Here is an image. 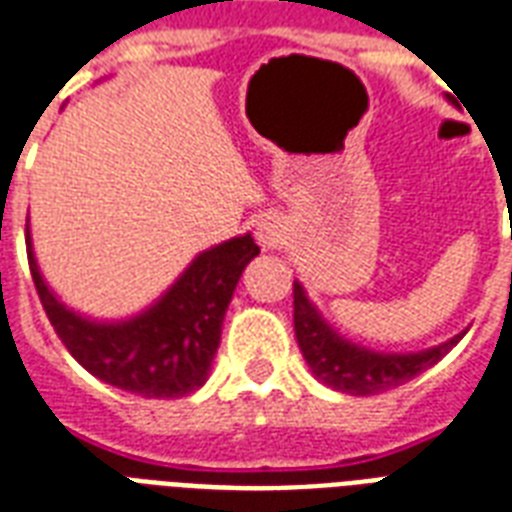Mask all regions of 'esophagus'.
<instances>
[{"label":"esophagus","instance_id":"obj_1","mask_svg":"<svg viewBox=\"0 0 512 512\" xmlns=\"http://www.w3.org/2000/svg\"><path fill=\"white\" fill-rule=\"evenodd\" d=\"M255 239L260 247L279 249L282 244H287V225L279 214H265L263 220L257 222Z\"/></svg>","mask_w":512,"mask_h":512}]
</instances>
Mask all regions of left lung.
Segmentation results:
<instances>
[{"label": "left lung", "mask_w": 512, "mask_h": 512, "mask_svg": "<svg viewBox=\"0 0 512 512\" xmlns=\"http://www.w3.org/2000/svg\"><path fill=\"white\" fill-rule=\"evenodd\" d=\"M292 298H295V338L303 351V360L322 384L346 395H381L395 386H403L405 381H411L443 360L467 333L464 330L448 338L446 343L424 351H408V354L373 351L343 338L308 300L300 282L292 284Z\"/></svg>", "instance_id": "left-lung-1"}]
</instances>
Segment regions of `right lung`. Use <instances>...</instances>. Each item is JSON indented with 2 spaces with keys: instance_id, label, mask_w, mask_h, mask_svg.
<instances>
[{
  "instance_id": "1",
  "label": "right lung",
  "mask_w": 512,
  "mask_h": 512,
  "mask_svg": "<svg viewBox=\"0 0 512 512\" xmlns=\"http://www.w3.org/2000/svg\"><path fill=\"white\" fill-rule=\"evenodd\" d=\"M29 236V268L50 325L74 360L104 384L150 400L201 389L220 346L222 319L241 273L260 255L244 233L201 255L152 306L128 319H91L64 306L39 271Z\"/></svg>"
}]
</instances>
